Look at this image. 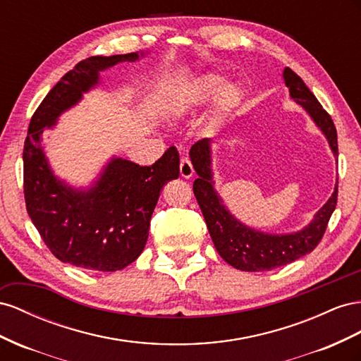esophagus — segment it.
<instances>
[{
	"label": "esophagus",
	"instance_id": "1",
	"mask_svg": "<svg viewBox=\"0 0 361 361\" xmlns=\"http://www.w3.org/2000/svg\"><path fill=\"white\" fill-rule=\"evenodd\" d=\"M180 173L183 178H190L193 175V166L189 159H181L180 161Z\"/></svg>",
	"mask_w": 361,
	"mask_h": 361
}]
</instances>
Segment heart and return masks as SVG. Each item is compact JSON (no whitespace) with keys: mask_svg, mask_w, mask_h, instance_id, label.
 <instances>
[{"mask_svg":"<svg viewBox=\"0 0 361 361\" xmlns=\"http://www.w3.org/2000/svg\"><path fill=\"white\" fill-rule=\"evenodd\" d=\"M222 77L213 72H205L195 77L188 87L184 89L180 110L181 111H192L205 107L214 99V115L216 119H224L240 104L242 101V89L234 83H226L222 85Z\"/></svg>","mask_w":361,"mask_h":361,"instance_id":"heart-1","label":"heart"}]
</instances>
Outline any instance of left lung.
Masks as SVG:
<instances>
[{"label":"left lung","instance_id":"left-lung-1","mask_svg":"<svg viewBox=\"0 0 361 361\" xmlns=\"http://www.w3.org/2000/svg\"><path fill=\"white\" fill-rule=\"evenodd\" d=\"M284 83L289 89L290 98L300 104L316 127L326 137L334 157H338L337 131L331 116L319 104L310 89L300 75L290 68L283 72ZM190 160L198 178L193 183V193L204 214L210 238L222 259L235 269L245 272L272 271L312 252L321 242L329 218L337 204V184L329 200L317 210L313 221L302 230L287 234L263 233L242 224L230 213L214 189L212 171V140H198L190 148Z\"/></svg>","mask_w":361,"mask_h":361}]
</instances>
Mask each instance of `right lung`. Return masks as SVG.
Listing matches in <instances>:
<instances>
[{"label": "right lung", "instance_id": "right-lung-1", "mask_svg": "<svg viewBox=\"0 0 361 361\" xmlns=\"http://www.w3.org/2000/svg\"><path fill=\"white\" fill-rule=\"evenodd\" d=\"M145 53L81 60L48 92L30 121L24 143V197L30 219L60 262L90 271L115 272L135 262L148 240L160 190L180 175V156L171 147L152 166L113 157L90 188H72L56 177L42 148L44 128L77 106L99 85V72Z\"/></svg>", "mask_w": 361, "mask_h": 361}]
</instances>
